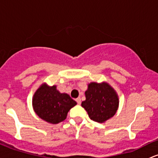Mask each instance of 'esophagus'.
Returning <instances> with one entry per match:
<instances>
[{
  "label": "esophagus",
  "instance_id": "1",
  "mask_svg": "<svg viewBox=\"0 0 158 158\" xmlns=\"http://www.w3.org/2000/svg\"><path fill=\"white\" fill-rule=\"evenodd\" d=\"M76 101L77 102V103L78 104H81V98H76Z\"/></svg>",
  "mask_w": 158,
  "mask_h": 158
}]
</instances>
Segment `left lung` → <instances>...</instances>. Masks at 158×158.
I'll return each mask as SVG.
<instances>
[{
  "label": "left lung",
  "mask_w": 158,
  "mask_h": 158,
  "mask_svg": "<svg viewBox=\"0 0 158 158\" xmlns=\"http://www.w3.org/2000/svg\"><path fill=\"white\" fill-rule=\"evenodd\" d=\"M85 94L86 99L82 102V106L91 120L104 123L115 115L119 106L118 95L108 82H90Z\"/></svg>",
  "instance_id": "8db88e82"
}]
</instances>
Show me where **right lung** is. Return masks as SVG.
Returning a JSON list of instances; mask_svg holds the SVG:
<instances>
[{
  "instance_id": "obj_1",
  "label": "right lung",
  "mask_w": 158,
  "mask_h": 158,
  "mask_svg": "<svg viewBox=\"0 0 158 158\" xmlns=\"http://www.w3.org/2000/svg\"><path fill=\"white\" fill-rule=\"evenodd\" d=\"M77 104L66 93H60L57 86L48 85L46 82L40 85L32 98V106L35 113L49 124H58L67 118L71 108Z\"/></svg>"
}]
</instances>
